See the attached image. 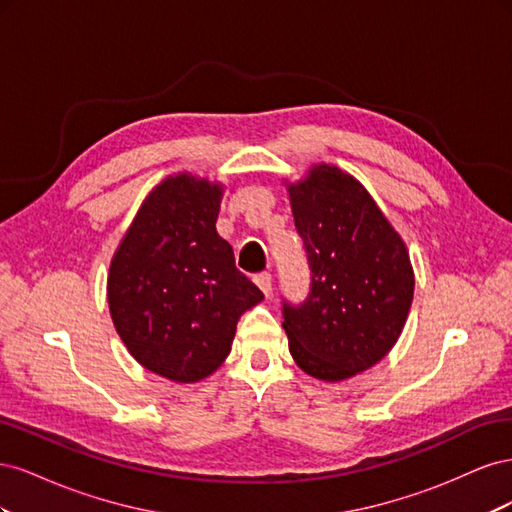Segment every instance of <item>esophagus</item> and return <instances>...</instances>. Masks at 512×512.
<instances>
[{
  "instance_id": "obj_1",
  "label": "esophagus",
  "mask_w": 512,
  "mask_h": 512,
  "mask_svg": "<svg viewBox=\"0 0 512 512\" xmlns=\"http://www.w3.org/2000/svg\"><path fill=\"white\" fill-rule=\"evenodd\" d=\"M254 282H256V286L262 290V294H265V297H269L271 290H273L271 273H258V275L254 277Z\"/></svg>"
}]
</instances>
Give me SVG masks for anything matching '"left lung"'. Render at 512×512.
Instances as JSON below:
<instances>
[{
    "instance_id": "8db88e82",
    "label": "left lung",
    "mask_w": 512,
    "mask_h": 512,
    "mask_svg": "<svg viewBox=\"0 0 512 512\" xmlns=\"http://www.w3.org/2000/svg\"><path fill=\"white\" fill-rule=\"evenodd\" d=\"M305 243L312 292L284 303L294 363L322 382H342L382 361L404 331L414 297L408 247L365 185L333 164L286 181Z\"/></svg>"
}]
</instances>
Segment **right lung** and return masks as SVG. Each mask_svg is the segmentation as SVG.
<instances>
[{
    "label": "right lung",
    "mask_w": 512,
    "mask_h": 512,
    "mask_svg": "<svg viewBox=\"0 0 512 512\" xmlns=\"http://www.w3.org/2000/svg\"><path fill=\"white\" fill-rule=\"evenodd\" d=\"M224 190L188 170L168 175L138 207L108 267L121 342L151 374L179 384L211 376L241 314L265 299L215 228Z\"/></svg>",
    "instance_id": "1"
}]
</instances>
